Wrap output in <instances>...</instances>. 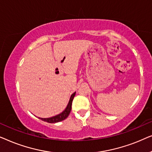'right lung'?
I'll return each mask as SVG.
<instances>
[{"instance_id": "add662e5", "label": "right lung", "mask_w": 152, "mask_h": 152, "mask_svg": "<svg viewBox=\"0 0 152 152\" xmlns=\"http://www.w3.org/2000/svg\"><path fill=\"white\" fill-rule=\"evenodd\" d=\"M75 95V92L74 93H72V94L71 95V96H70V100H69V102H68L67 107H66L65 110H64L62 113L59 114V115L53 116V117H52V118H40V119L41 120H43V121L48 122V123H56V122H61V121H62V120H65L66 118H67L68 116L69 115L70 111H71L72 102V100H73Z\"/></svg>"}]
</instances>
